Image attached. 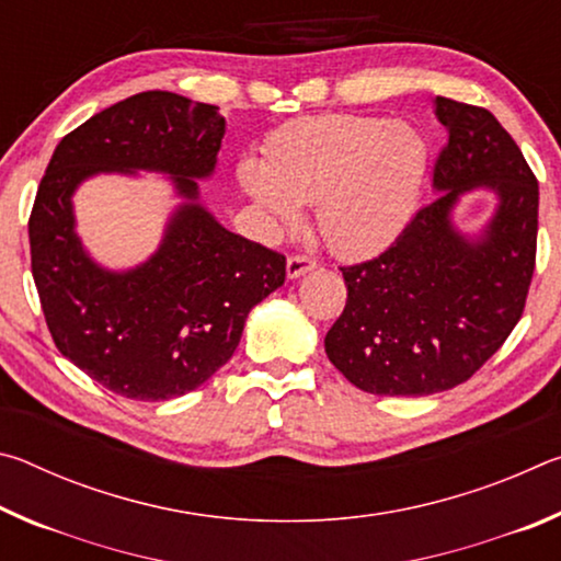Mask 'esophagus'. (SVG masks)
Returning a JSON list of instances; mask_svg holds the SVG:
<instances>
[{
    "label": "esophagus",
    "mask_w": 561,
    "mask_h": 561,
    "mask_svg": "<svg viewBox=\"0 0 561 561\" xmlns=\"http://www.w3.org/2000/svg\"><path fill=\"white\" fill-rule=\"evenodd\" d=\"M314 267H317L314 260L304 257V254H294V257L287 260V277L289 279H299V277H304V274L311 272Z\"/></svg>",
    "instance_id": "esophagus-1"
}]
</instances>
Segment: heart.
Wrapping results in <instances>:
<instances>
[{
	"label": "heart",
	"mask_w": 561,
	"mask_h": 561,
	"mask_svg": "<svg viewBox=\"0 0 561 561\" xmlns=\"http://www.w3.org/2000/svg\"><path fill=\"white\" fill-rule=\"evenodd\" d=\"M425 168L428 146L408 123L331 113L274 130L267 165L244 160L240 185L279 227L301 222L299 205H317L331 252L371 257L413 217Z\"/></svg>",
	"instance_id": "heart-1"
}]
</instances>
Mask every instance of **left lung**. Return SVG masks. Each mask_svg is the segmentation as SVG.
Masks as SVG:
<instances>
[{
	"instance_id": "obj_1",
	"label": "left lung",
	"mask_w": 561,
	"mask_h": 561,
	"mask_svg": "<svg viewBox=\"0 0 561 561\" xmlns=\"http://www.w3.org/2000/svg\"><path fill=\"white\" fill-rule=\"evenodd\" d=\"M448 144L435 163V201L376 260L341 267L344 314L324 348L351 383L376 396H431L478 371L505 344L535 274L539 187L490 111L435 96ZM474 188L496 195L480 231L454 225Z\"/></svg>"
}]
</instances>
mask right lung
<instances>
[{
    "label": "right lung",
    "instance_id": "add662e5",
    "mask_svg": "<svg viewBox=\"0 0 561 561\" xmlns=\"http://www.w3.org/2000/svg\"><path fill=\"white\" fill-rule=\"evenodd\" d=\"M225 130L210 103L136 93L61 138L36 193L32 274L54 344L133 401L203 386L234 354L247 314L287 277L282 254L230 232L203 203ZM140 172L165 174L179 205L146 263L103 268L75 232L72 195L96 174Z\"/></svg>",
    "mask_w": 561,
    "mask_h": 561
}]
</instances>
